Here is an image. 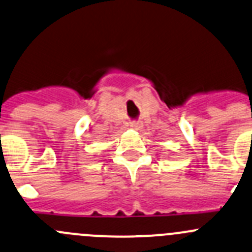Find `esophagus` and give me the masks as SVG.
Returning <instances> with one entry per match:
<instances>
[{"mask_svg": "<svg viewBox=\"0 0 252 252\" xmlns=\"http://www.w3.org/2000/svg\"><path fill=\"white\" fill-rule=\"evenodd\" d=\"M130 126L133 129H135V130H140V129L143 128V123H141L140 121H133L130 123Z\"/></svg>", "mask_w": 252, "mask_h": 252, "instance_id": "34e87169", "label": "esophagus"}]
</instances>
